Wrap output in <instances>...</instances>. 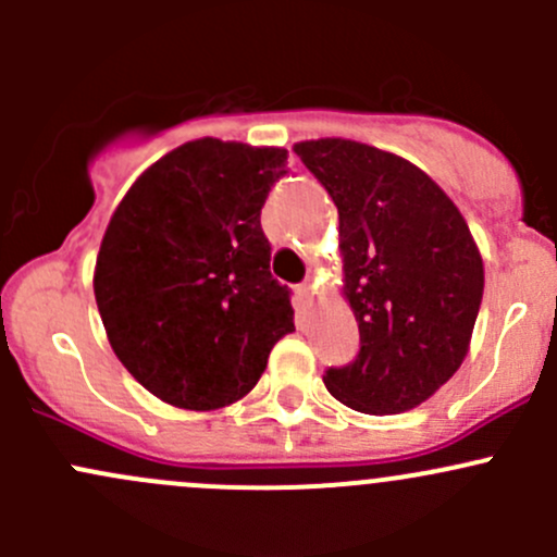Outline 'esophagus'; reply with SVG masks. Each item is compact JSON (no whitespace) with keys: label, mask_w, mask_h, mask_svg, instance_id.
<instances>
[{"label":"esophagus","mask_w":557,"mask_h":557,"mask_svg":"<svg viewBox=\"0 0 557 557\" xmlns=\"http://www.w3.org/2000/svg\"><path fill=\"white\" fill-rule=\"evenodd\" d=\"M296 296L301 299V305H312V288L310 283H301L299 288H296Z\"/></svg>","instance_id":"obj_1"}]
</instances>
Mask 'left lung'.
Segmentation results:
<instances>
[{"label":"left lung","instance_id":"8db88e82","mask_svg":"<svg viewBox=\"0 0 557 557\" xmlns=\"http://www.w3.org/2000/svg\"><path fill=\"white\" fill-rule=\"evenodd\" d=\"M339 212L356 361L323 383L345 407L398 414L434 396L469 352L485 269L450 196L407 159L356 139L294 145Z\"/></svg>","mask_w":557,"mask_h":557}]
</instances>
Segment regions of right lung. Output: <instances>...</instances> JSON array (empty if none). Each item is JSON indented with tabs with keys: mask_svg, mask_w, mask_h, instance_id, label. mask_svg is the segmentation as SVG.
I'll return each instance as SVG.
<instances>
[{
	"mask_svg": "<svg viewBox=\"0 0 557 557\" xmlns=\"http://www.w3.org/2000/svg\"><path fill=\"white\" fill-rule=\"evenodd\" d=\"M288 150L201 137L148 166L107 226L94 296L117 361L180 409L228 407L294 331L261 207Z\"/></svg>",
	"mask_w": 557,
	"mask_h": 557,
	"instance_id": "1",
	"label": "right lung"
}]
</instances>
